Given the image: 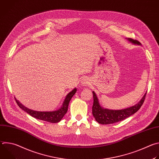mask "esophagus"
<instances>
[{"mask_svg":"<svg viewBox=\"0 0 159 159\" xmlns=\"http://www.w3.org/2000/svg\"><path fill=\"white\" fill-rule=\"evenodd\" d=\"M88 83H89V81H88L86 79H83L82 80V81H81V84H82V85H86V84H88Z\"/></svg>","mask_w":159,"mask_h":159,"instance_id":"1","label":"esophagus"}]
</instances>
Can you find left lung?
Wrapping results in <instances>:
<instances>
[{"label": "left lung", "instance_id": "obj_1", "mask_svg": "<svg viewBox=\"0 0 159 159\" xmlns=\"http://www.w3.org/2000/svg\"><path fill=\"white\" fill-rule=\"evenodd\" d=\"M128 40H129L134 44H140L139 41L136 39L134 40L133 39L129 38L128 39ZM146 94L147 93H145L144 96L139 103L135 104L133 106L121 110H110L104 109L99 105V101L96 94L94 93V92H93L94 98V102L93 106V115L96 121L102 125H109L121 121L134 114L136 112H137L139 110V109H140L141 106L144 102Z\"/></svg>", "mask_w": 159, "mask_h": 159}]
</instances>
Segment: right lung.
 I'll use <instances>...</instances> for the list:
<instances>
[{"instance_id": "obj_1", "label": "right lung", "mask_w": 159, "mask_h": 159, "mask_svg": "<svg viewBox=\"0 0 159 159\" xmlns=\"http://www.w3.org/2000/svg\"><path fill=\"white\" fill-rule=\"evenodd\" d=\"M76 91H77L76 89H74L73 90H72V91L68 94L67 96H66V98L63 103V106L61 107V108H60L57 111H51V112H39V111H33L26 107L22 104H21L16 99L15 100L16 101V103L19 106V107L22 109H23L27 113H28V114L30 115L31 116L40 120L55 123L59 122L64 116V115L66 114V112H67V110H68V106H69L70 101L73 97V96L75 94Z\"/></svg>"}]
</instances>
